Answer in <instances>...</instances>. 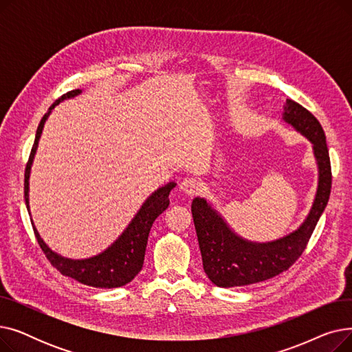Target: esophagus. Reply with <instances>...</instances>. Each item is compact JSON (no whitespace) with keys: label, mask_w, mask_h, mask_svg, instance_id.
Returning a JSON list of instances; mask_svg holds the SVG:
<instances>
[{"label":"esophagus","mask_w":352,"mask_h":352,"mask_svg":"<svg viewBox=\"0 0 352 352\" xmlns=\"http://www.w3.org/2000/svg\"><path fill=\"white\" fill-rule=\"evenodd\" d=\"M179 188L181 191L188 195V197H194L198 194L199 191V182L195 179V178H186L182 179L181 184H179Z\"/></svg>","instance_id":"34e87169"}]
</instances>
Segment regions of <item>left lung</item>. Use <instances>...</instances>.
Listing matches in <instances>:
<instances>
[{"label":"left lung","mask_w":352,"mask_h":352,"mask_svg":"<svg viewBox=\"0 0 352 352\" xmlns=\"http://www.w3.org/2000/svg\"><path fill=\"white\" fill-rule=\"evenodd\" d=\"M283 120L312 144L318 165V187L312 207L300 228L270 243H252L236 235L206 198H194L191 212L202 265L217 287L250 285L287 271L304 252L328 204L332 175L321 124L308 109L292 100L284 102Z\"/></svg>","instance_id":"1"}]
</instances>
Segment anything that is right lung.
<instances>
[{
    "label": "right lung",
    "mask_w": 352,
    "mask_h": 352,
    "mask_svg": "<svg viewBox=\"0 0 352 352\" xmlns=\"http://www.w3.org/2000/svg\"><path fill=\"white\" fill-rule=\"evenodd\" d=\"M81 94V89H72L63 97H60L55 101L48 113L43 117L38 128H36L35 141L32 145V150L30 154V160L27 162L25 168V181H24V197L28 214L30 212V173L31 165L34 161V155L36 153V146H38V141L43 133L44 124L50 116L51 111L55 105H58L61 101L74 98ZM177 186L174 181L165 184L164 187L154 191L150 197L145 199L135 217L131 219V223L124 230V232L118 236V239L111 244L105 251H102L98 255H94L91 258H85V260H71V258H65L57 252H54L41 238V235L36 231L34 223L31 221L36 241H38L41 250L44 251L48 261L57 268L63 275L71 276L76 281L96 287V288H117L122 287L134 280V276L141 271L144 264V255L146 248L148 235H150V230L154 224L155 218L162 214L170 206L168 195L171 190Z\"/></svg>",
    "instance_id": "add662e5"
}]
</instances>
